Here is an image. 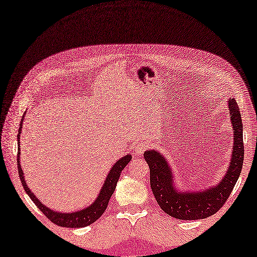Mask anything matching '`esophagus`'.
I'll list each match as a JSON object with an SVG mask.
<instances>
[{
	"instance_id": "1",
	"label": "esophagus",
	"mask_w": 257,
	"mask_h": 257,
	"mask_svg": "<svg viewBox=\"0 0 257 257\" xmlns=\"http://www.w3.org/2000/svg\"><path fill=\"white\" fill-rule=\"evenodd\" d=\"M146 147H147V145L145 143H143V141H139V143L136 144L135 147H134V154H135V156L139 157V156L143 155L145 149H146Z\"/></svg>"
}]
</instances>
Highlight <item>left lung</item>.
I'll use <instances>...</instances> for the list:
<instances>
[{
	"instance_id": "1",
	"label": "left lung",
	"mask_w": 257,
	"mask_h": 257,
	"mask_svg": "<svg viewBox=\"0 0 257 257\" xmlns=\"http://www.w3.org/2000/svg\"><path fill=\"white\" fill-rule=\"evenodd\" d=\"M233 125V150L231 162L223 179L213 187L198 191L177 188L174 173L167 158L158 150H147L144 157L150 168L152 193L167 214L179 220H200L211 216L225 203L241 174L244 160L243 124L236 100H227Z\"/></svg>"
}]
</instances>
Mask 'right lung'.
I'll return each mask as SVG.
<instances>
[{"instance_id":"right-lung-1","label":"right lung","mask_w":257,"mask_h":257,"mask_svg":"<svg viewBox=\"0 0 257 257\" xmlns=\"http://www.w3.org/2000/svg\"><path fill=\"white\" fill-rule=\"evenodd\" d=\"M24 117H25V113L21 119L19 134H18V168H19V176L22 181V184H23L24 187V190L26 191V193L29 194L31 200L34 202L38 209L44 213V215H46L47 219H50L54 224L63 226V227H84V226L92 224L96 220L99 219L102 213L107 209L108 202L110 200L114 189H116L120 174H121L123 168L128 165L130 160H132L133 158L132 155L128 154L123 156L122 158H120V159L116 161V163L111 167L110 171H109V173L107 174L106 180L103 181V184L99 191V193H98L96 200L92 202L91 204L84 207V209L81 210L69 212V213L52 210L51 207H48L44 203H42V202L38 200V198H36V195L30 190V188L27 187V183L24 179V173L22 171V167L20 162V157H21L20 137L22 134V124H23Z\"/></svg>"}]
</instances>
